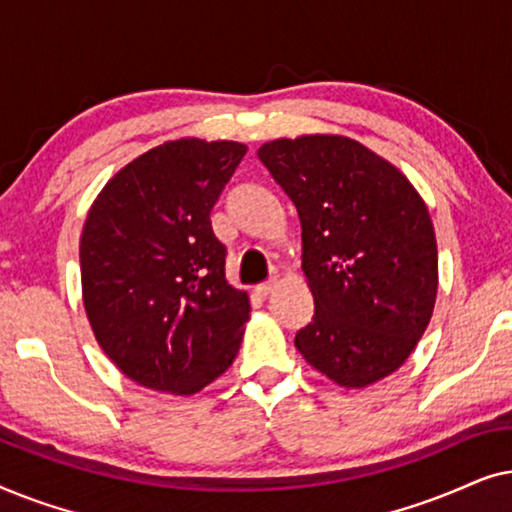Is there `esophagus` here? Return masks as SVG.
<instances>
[{"label":"esophagus","instance_id":"esophagus-1","mask_svg":"<svg viewBox=\"0 0 512 512\" xmlns=\"http://www.w3.org/2000/svg\"><path fill=\"white\" fill-rule=\"evenodd\" d=\"M275 289H277V282H275V279H270V282L258 284L256 286V293H258V296H270V293L275 291Z\"/></svg>","mask_w":512,"mask_h":512}]
</instances>
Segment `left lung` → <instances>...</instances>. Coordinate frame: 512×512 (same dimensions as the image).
I'll return each instance as SVG.
<instances>
[{"label": "left lung", "mask_w": 512, "mask_h": 512, "mask_svg": "<svg viewBox=\"0 0 512 512\" xmlns=\"http://www.w3.org/2000/svg\"><path fill=\"white\" fill-rule=\"evenodd\" d=\"M298 209L312 321L303 359L345 389L405 363L438 293L436 233L408 177L356 139L303 135L258 149Z\"/></svg>", "instance_id": "8db88e82"}]
</instances>
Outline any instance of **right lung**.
<instances>
[{
	"instance_id": "1",
	"label": "right lung",
	"mask_w": 512,
	"mask_h": 512,
	"mask_svg": "<svg viewBox=\"0 0 512 512\" xmlns=\"http://www.w3.org/2000/svg\"><path fill=\"white\" fill-rule=\"evenodd\" d=\"M247 153L174 139L118 170L81 233L83 307L95 340L142 387L191 396L223 375L251 305L226 279L212 207Z\"/></svg>"
}]
</instances>
